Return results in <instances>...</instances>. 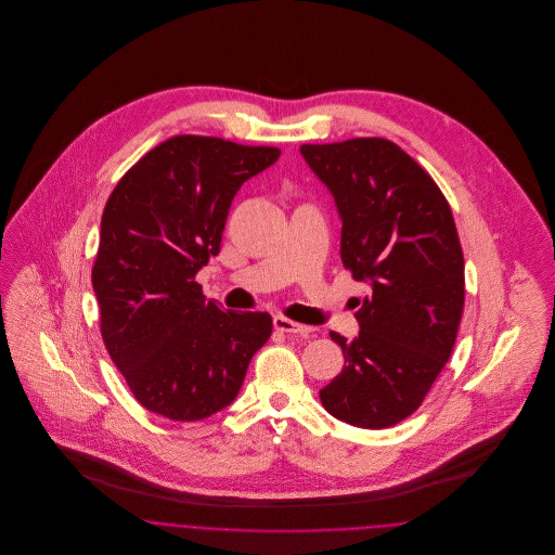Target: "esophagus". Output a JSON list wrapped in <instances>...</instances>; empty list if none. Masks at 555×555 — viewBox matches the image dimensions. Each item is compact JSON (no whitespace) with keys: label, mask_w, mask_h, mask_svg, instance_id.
Returning <instances> with one entry per match:
<instances>
[{"label":"esophagus","mask_w":555,"mask_h":555,"mask_svg":"<svg viewBox=\"0 0 555 555\" xmlns=\"http://www.w3.org/2000/svg\"><path fill=\"white\" fill-rule=\"evenodd\" d=\"M272 324L276 331L281 333H291V335H310L314 328L312 326H306V324H299V322H293L289 318L274 317L272 318Z\"/></svg>","instance_id":"obj_1"}]
</instances>
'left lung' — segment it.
Masks as SVG:
<instances>
[{
  "label": "left lung",
  "instance_id": "left-lung-1",
  "mask_svg": "<svg viewBox=\"0 0 555 555\" xmlns=\"http://www.w3.org/2000/svg\"><path fill=\"white\" fill-rule=\"evenodd\" d=\"M341 218V260L370 293L345 366L322 391L351 426L387 428L423 403L446 366L464 310V256L448 199L399 145L378 137L301 145Z\"/></svg>",
  "mask_w": 555,
  "mask_h": 555
}]
</instances>
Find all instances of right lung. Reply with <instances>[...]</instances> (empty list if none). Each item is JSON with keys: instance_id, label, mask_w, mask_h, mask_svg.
<instances>
[{"instance_id": "1", "label": "right lung", "mask_w": 555, "mask_h": 555, "mask_svg": "<svg viewBox=\"0 0 555 555\" xmlns=\"http://www.w3.org/2000/svg\"><path fill=\"white\" fill-rule=\"evenodd\" d=\"M279 156L179 134L139 159L107 199L91 274L102 337L132 396L168 421L231 405L272 333L270 314L224 310L195 274L218 256L241 185Z\"/></svg>"}]
</instances>
